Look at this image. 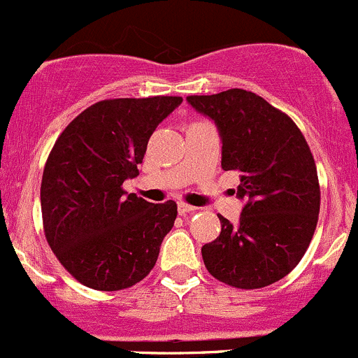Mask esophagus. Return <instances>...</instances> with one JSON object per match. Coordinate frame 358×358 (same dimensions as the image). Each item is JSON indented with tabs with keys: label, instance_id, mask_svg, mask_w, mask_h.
I'll return each instance as SVG.
<instances>
[{
	"label": "esophagus",
	"instance_id": "1",
	"mask_svg": "<svg viewBox=\"0 0 358 358\" xmlns=\"http://www.w3.org/2000/svg\"><path fill=\"white\" fill-rule=\"evenodd\" d=\"M196 210V208L194 207H191V205H187V203H182V201H180V203H178V212H179V215H186V214H191V212H194Z\"/></svg>",
	"mask_w": 358,
	"mask_h": 358
}]
</instances>
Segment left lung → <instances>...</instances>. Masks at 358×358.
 <instances>
[{"label": "left lung", "instance_id": "8db88e82", "mask_svg": "<svg viewBox=\"0 0 358 358\" xmlns=\"http://www.w3.org/2000/svg\"><path fill=\"white\" fill-rule=\"evenodd\" d=\"M222 143L221 167L240 172L245 201L238 224L219 215L221 233L201 247L208 273L238 289H259L291 273L311 242L320 210L317 167L296 123L242 88L189 95Z\"/></svg>", "mask_w": 358, "mask_h": 358}]
</instances>
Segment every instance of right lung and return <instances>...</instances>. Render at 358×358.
<instances>
[{
    "instance_id": "add662e5",
    "label": "right lung",
    "mask_w": 358,
    "mask_h": 358,
    "mask_svg": "<svg viewBox=\"0 0 358 358\" xmlns=\"http://www.w3.org/2000/svg\"><path fill=\"white\" fill-rule=\"evenodd\" d=\"M182 97L109 99L90 106L55 141L41 179L47 242L64 268L95 291L143 280L172 229L178 205L123 191L148 141Z\"/></svg>"
}]
</instances>
